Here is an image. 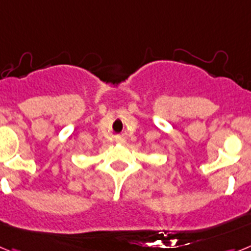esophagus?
<instances>
[{
	"label": "esophagus",
	"instance_id": "obj_1",
	"mask_svg": "<svg viewBox=\"0 0 251 251\" xmlns=\"http://www.w3.org/2000/svg\"><path fill=\"white\" fill-rule=\"evenodd\" d=\"M117 142H118V143H124V138L123 137H117Z\"/></svg>",
	"mask_w": 251,
	"mask_h": 251
}]
</instances>
